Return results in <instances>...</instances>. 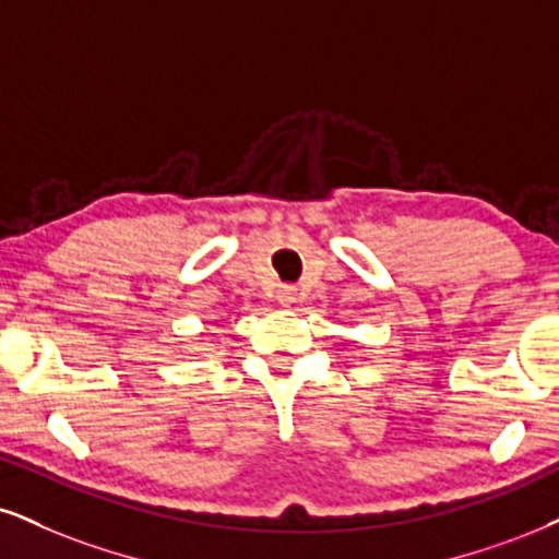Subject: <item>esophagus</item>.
<instances>
[{"label":"esophagus","mask_w":559,"mask_h":559,"mask_svg":"<svg viewBox=\"0 0 559 559\" xmlns=\"http://www.w3.org/2000/svg\"><path fill=\"white\" fill-rule=\"evenodd\" d=\"M280 300L282 302H293L295 300V287H280Z\"/></svg>","instance_id":"obj_1"}]
</instances>
